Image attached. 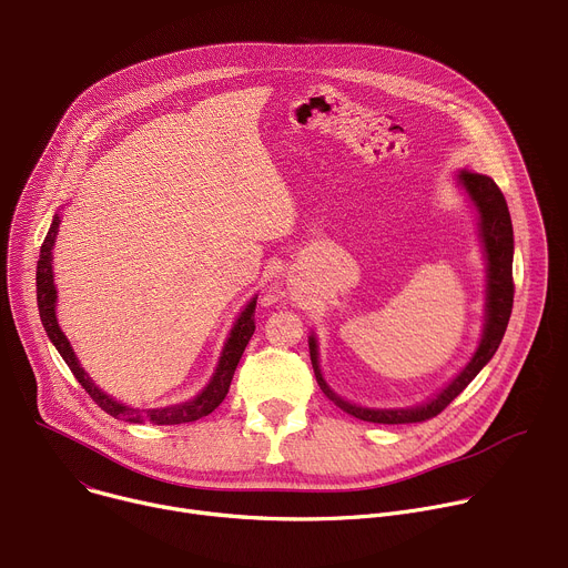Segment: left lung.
<instances>
[{"instance_id": "1", "label": "left lung", "mask_w": 568, "mask_h": 568, "mask_svg": "<svg viewBox=\"0 0 568 568\" xmlns=\"http://www.w3.org/2000/svg\"><path fill=\"white\" fill-rule=\"evenodd\" d=\"M460 186L469 193L471 202L476 204L480 213V237L485 245V256H488V312H485V331L483 339L469 359V364L463 368V373L443 390L438 393L432 402L423 404V407L414 409H364L355 407L351 402H344L339 395L331 390L326 379L321 377L318 371V359H316V342L310 337V359L314 368V377L321 386V390L326 393L328 399H333L337 407L364 423H377V425H412V423H425L429 418H436L440 412L449 407V402L463 393V388L478 375V371L493 359L497 353L508 321L513 312V298H515V281H513V250H515V240H513V222H510V211L506 204V197L501 189L495 184L493 178L474 173V171H460L458 173Z\"/></svg>"}]
</instances>
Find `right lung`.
Wrapping results in <instances>:
<instances>
[{
    "label": "right lung",
    "instance_id": "add662e5",
    "mask_svg": "<svg viewBox=\"0 0 568 568\" xmlns=\"http://www.w3.org/2000/svg\"><path fill=\"white\" fill-rule=\"evenodd\" d=\"M58 224L60 217L55 215L51 222V229L42 242L40 247V261H38V274H36V283H38V310H40V318H42V326L49 335V339L53 342L55 351L62 355V359L67 362V366L71 368L73 377L80 382L90 397L99 404V407L110 414L116 420H130V423H150V425H184V423H193L200 420L204 416H209L211 412H215L220 407V402L226 397L235 366L245 353L254 331H256V298L250 301V305L245 307V312L240 314V318L235 321V326L231 331L229 342L224 344L220 364L215 368L213 379L209 382V386L189 402L175 404V407H166V409H148V412H139V409H130L125 404L112 399L110 395H105L90 377L88 373L80 368L67 337L62 335V331L58 328V321H55V287H53V270H51V250H53V242L58 235Z\"/></svg>",
    "mask_w": 568,
    "mask_h": 568
}]
</instances>
